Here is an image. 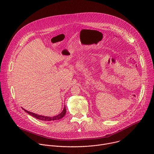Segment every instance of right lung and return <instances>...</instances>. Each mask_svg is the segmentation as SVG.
I'll list each match as a JSON object with an SVG mask.
<instances>
[{
	"mask_svg": "<svg viewBox=\"0 0 154 154\" xmlns=\"http://www.w3.org/2000/svg\"><path fill=\"white\" fill-rule=\"evenodd\" d=\"M23 109H24V110L28 114L30 115L31 116H33L34 118L38 119H39V120H41V121H56V120H59L60 119H61L66 114V107L64 106V108L63 109V111L61 113H60L59 115H57V116H52V117H49V116H42V115H37V114H35V113H32V112H28L27 111L26 109H24L23 108Z\"/></svg>",
	"mask_w": 154,
	"mask_h": 154,
	"instance_id": "obj_1",
	"label": "right lung"
}]
</instances>
